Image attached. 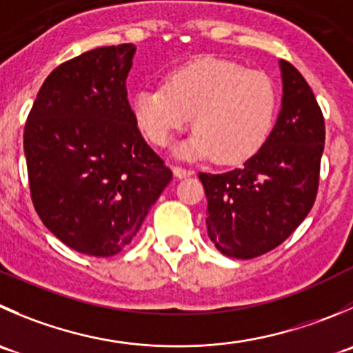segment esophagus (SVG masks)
<instances>
[{"label": "esophagus", "mask_w": 353, "mask_h": 353, "mask_svg": "<svg viewBox=\"0 0 353 353\" xmlns=\"http://www.w3.org/2000/svg\"><path fill=\"white\" fill-rule=\"evenodd\" d=\"M172 172H174V176L177 177V179H184V177H191V176H193V174H194L193 170L183 169V167H174Z\"/></svg>", "instance_id": "obj_1"}]
</instances>
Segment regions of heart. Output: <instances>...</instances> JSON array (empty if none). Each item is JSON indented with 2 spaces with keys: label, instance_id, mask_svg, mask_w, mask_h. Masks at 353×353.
<instances>
[{
  "label": "heart",
  "instance_id": "heart-1",
  "mask_svg": "<svg viewBox=\"0 0 353 353\" xmlns=\"http://www.w3.org/2000/svg\"><path fill=\"white\" fill-rule=\"evenodd\" d=\"M276 110L269 75L215 58L183 65L167 75L165 85L143 84L131 98L132 117L150 141L165 146L191 121L194 132L176 153L217 163L255 155L271 134Z\"/></svg>",
  "mask_w": 353,
  "mask_h": 353
}]
</instances>
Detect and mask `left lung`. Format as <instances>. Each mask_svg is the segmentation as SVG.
<instances>
[{
	"label": "left lung",
	"instance_id": "1",
	"mask_svg": "<svg viewBox=\"0 0 353 353\" xmlns=\"http://www.w3.org/2000/svg\"><path fill=\"white\" fill-rule=\"evenodd\" d=\"M281 110L259 152L241 169L200 174L207 194V231L232 259H253L281 245L312 208L324 150V119L310 85L279 61Z\"/></svg>",
	"mask_w": 353,
	"mask_h": 353
}]
</instances>
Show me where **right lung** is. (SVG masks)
I'll use <instances>...</instances> for the list:
<instances>
[{
    "instance_id": "add662e5",
    "label": "right lung",
    "mask_w": 353,
    "mask_h": 353,
    "mask_svg": "<svg viewBox=\"0 0 353 353\" xmlns=\"http://www.w3.org/2000/svg\"><path fill=\"white\" fill-rule=\"evenodd\" d=\"M134 53V44L103 46L54 68L23 131L37 215L85 255L112 256L128 246L172 181L128 101Z\"/></svg>"
}]
</instances>
